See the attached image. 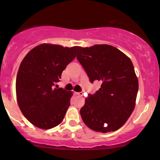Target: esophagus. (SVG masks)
Instances as JSON below:
<instances>
[{
    "label": "esophagus",
    "instance_id": "34e87169",
    "mask_svg": "<svg viewBox=\"0 0 160 160\" xmlns=\"http://www.w3.org/2000/svg\"><path fill=\"white\" fill-rule=\"evenodd\" d=\"M76 95H77L78 96H80V97H82L83 95V93L82 92H76Z\"/></svg>",
    "mask_w": 160,
    "mask_h": 160
}]
</instances>
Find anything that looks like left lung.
I'll return each mask as SVG.
<instances>
[{
	"label": "left lung",
	"instance_id": "8db88e82",
	"mask_svg": "<svg viewBox=\"0 0 160 160\" xmlns=\"http://www.w3.org/2000/svg\"><path fill=\"white\" fill-rule=\"evenodd\" d=\"M77 59L99 90L85 100L80 113L89 128L113 132L122 127L135 106L138 80L132 61L119 49L108 44L78 47Z\"/></svg>",
	"mask_w": 160,
	"mask_h": 160
}]
</instances>
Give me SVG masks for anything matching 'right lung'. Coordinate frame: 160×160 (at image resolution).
<instances>
[{"label":"right lung","mask_w":160,"mask_h":160,"mask_svg":"<svg viewBox=\"0 0 160 160\" xmlns=\"http://www.w3.org/2000/svg\"><path fill=\"white\" fill-rule=\"evenodd\" d=\"M78 49L42 43L22 61L16 79L17 100L24 117L37 128L49 130L64 119L73 92L54 85Z\"/></svg>","instance_id":"right-lung-1"}]
</instances>
